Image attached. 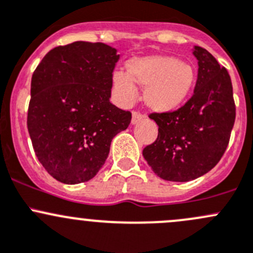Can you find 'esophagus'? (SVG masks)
<instances>
[{
    "mask_svg": "<svg viewBox=\"0 0 253 253\" xmlns=\"http://www.w3.org/2000/svg\"><path fill=\"white\" fill-rule=\"evenodd\" d=\"M142 120V115L138 114V112H133V115H132V120H131V124L132 125H137L139 121Z\"/></svg>",
    "mask_w": 253,
    "mask_h": 253,
    "instance_id": "34e87169",
    "label": "esophagus"
}]
</instances>
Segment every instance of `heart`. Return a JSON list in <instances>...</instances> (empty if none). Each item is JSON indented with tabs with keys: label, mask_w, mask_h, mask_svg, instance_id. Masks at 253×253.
<instances>
[{
	"label": "heart",
	"mask_w": 253,
	"mask_h": 253,
	"mask_svg": "<svg viewBox=\"0 0 253 253\" xmlns=\"http://www.w3.org/2000/svg\"><path fill=\"white\" fill-rule=\"evenodd\" d=\"M127 72L111 76L112 90L120 104L128 106L136 100V86L143 88L142 100L154 114H170L182 106L196 83V71L190 63L167 55L133 57Z\"/></svg>",
	"instance_id": "1"
}]
</instances>
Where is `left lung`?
<instances>
[{
  "instance_id": "8db88e82",
  "label": "left lung",
  "mask_w": 253,
  "mask_h": 253,
  "mask_svg": "<svg viewBox=\"0 0 253 253\" xmlns=\"http://www.w3.org/2000/svg\"><path fill=\"white\" fill-rule=\"evenodd\" d=\"M198 75L190 100L177 111L152 114L158 138L143 157L159 177L187 182L213 169L223 157L235 122L228 71L206 48L193 46Z\"/></svg>"
}]
</instances>
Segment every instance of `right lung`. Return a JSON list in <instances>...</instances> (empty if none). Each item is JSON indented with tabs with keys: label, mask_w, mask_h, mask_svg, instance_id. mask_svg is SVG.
I'll list each match as a JSON object with an SVG mask.
<instances>
[{
	"label": "right lung",
	"mask_w": 253,
	"mask_h": 253,
	"mask_svg": "<svg viewBox=\"0 0 253 253\" xmlns=\"http://www.w3.org/2000/svg\"><path fill=\"white\" fill-rule=\"evenodd\" d=\"M119 60L103 42H75L48 51L33 73L28 131L39 162L60 182L93 178L112 138L131 122L128 111L110 103Z\"/></svg>",
	"instance_id": "1"
}]
</instances>
